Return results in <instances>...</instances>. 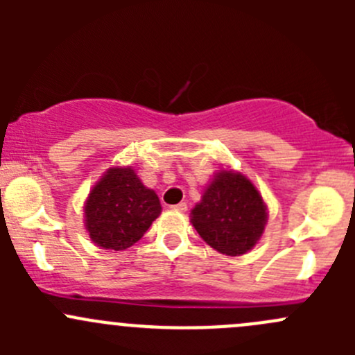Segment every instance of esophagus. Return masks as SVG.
<instances>
[{"mask_svg": "<svg viewBox=\"0 0 355 355\" xmlns=\"http://www.w3.org/2000/svg\"><path fill=\"white\" fill-rule=\"evenodd\" d=\"M171 209H173V211H180V213H185V211H187V204H185V202H178V204H175V206H171Z\"/></svg>", "mask_w": 355, "mask_h": 355, "instance_id": "esophagus-1", "label": "esophagus"}]
</instances>
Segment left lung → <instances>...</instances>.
I'll return each instance as SVG.
<instances>
[{"label":"left lung","instance_id":"1","mask_svg":"<svg viewBox=\"0 0 355 355\" xmlns=\"http://www.w3.org/2000/svg\"><path fill=\"white\" fill-rule=\"evenodd\" d=\"M191 214L202 241L227 256L252 249L268 221L266 206L252 182L225 170L207 185Z\"/></svg>","mask_w":355,"mask_h":355}]
</instances>
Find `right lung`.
<instances>
[{
  "label": "right lung",
  "mask_w": 355,
  "mask_h": 355,
  "mask_svg": "<svg viewBox=\"0 0 355 355\" xmlns=\"http://www.w3.org/2000/svg\"><path fill=\"white\" fill-rule=\"evenodd\" d=\"M156 192L144 187L132 168H110L85 202V228L103 249L134 245L159 216Z\"/></svg>",
  "instance_id": "obj_1"
}]
</instances>
